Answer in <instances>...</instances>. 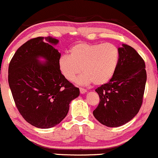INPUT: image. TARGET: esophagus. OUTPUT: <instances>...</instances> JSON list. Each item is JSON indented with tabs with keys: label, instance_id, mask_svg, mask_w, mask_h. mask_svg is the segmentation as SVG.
<instances>
[{
	"label": "esophagus",
	"instance_id": "esophagus-1",
	"mask_svg": "<svg viewBox=\"0 0 158 158\" xmlns=\"http://www.w3.org/2000/svg\"><path fill=\"white\" fill-rule=\"evenodd\" d=\"M79 91H80V93L82 94H85L87 92V90L85 89V88H79Z\"/></svg>",
	"mask_w": 158,
	"mask_h": 158
}]
</instances>
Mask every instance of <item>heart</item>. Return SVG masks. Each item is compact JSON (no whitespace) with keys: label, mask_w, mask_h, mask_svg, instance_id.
I'll use <instances>...</instances> for the list:
<instances>
[{"label":"heart","mask_w":158,"mask_h":158,"mask_svg":"<svg viewBox=\"0 0 158 158\" xmlns=\"http://www.w3.org/2000/svg\"><path fill=\"white\" fill-rule=\"evenodd\" d=\"M120 52L115 45L110 43H86L74 45L70 50V56L63 55L58 61L60 72L68 81L76 77L80 85L94 82L103 85L111 80L118 65Z\"/></svg>","instance_id":"heart-1"}]
</instances>
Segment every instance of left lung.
<instances>
[{"label": "left lung", "instance_id": "1", "mask_svg": "<svg viewBox=\"0 0 158 158\" xmlns=\"http://www.w3.org/2000/svg\"><path fill=\"white\" fill-rule=\"evenodd\" d=\"M118 50L120 58L113 77L95 90L100 103L93 115L110 127H120L138 113L147 79L145 62L137 52L126 44Z\"/></svg>", "mask_w": 158, "mask_h": 158}]
</instances>
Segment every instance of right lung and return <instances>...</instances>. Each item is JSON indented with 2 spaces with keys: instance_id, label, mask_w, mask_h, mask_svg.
I'll list each match as a JSON object with an SVG mask.
<instances>
[{
  "instance_id": "right-lung-1",
  "label": "right lung",
  "mask_w": 158,
  "mask_h": 158,
  "mask_svg": "<svg viewBox=\"0 0 158 158\" xmlns=\"http://www.w3.org/2000/svg\"><path fill=\"white\" fill-rule=\"evenodd\" d=\"M58 42L51 37L31 39L17 49L9 65V85L17 109L38 128L59 124L79 95V88L60 72V53L53 46Z\"/></svg>"
}]
</instances>
